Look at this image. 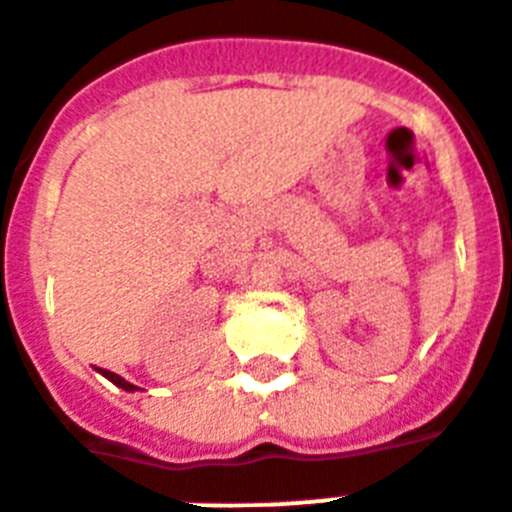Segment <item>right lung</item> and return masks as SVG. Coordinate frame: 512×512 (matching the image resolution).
<instances>
[{"mask_svg":"<svg viewBox=\"0 0 512 512\" xmlns=\"http://www.w3.org/2000/svg\"><path fill=\"white\" fill-rule=\"evenodd\" d=\"M99 373L104 378H109V381H112V384H115V386H120V389H126V392H136V389H139V386H134V384H131V381H126V378H123V376H117V373H112V370H101L99 368Z\"/></svg>","mask_w":512,"mask_h":512,"instance_id":"1","label":"right lung"}]
</instances>
